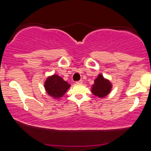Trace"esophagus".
Listing matches in <instances>:
<instances>
[{
  "label": "esophagus",
  "instance_id": "34e87169",
  "mask_svg": "<svg viewBox=\"0 0 151 151\" xmlns=\"http://www.w3.org/2000/svg\"><path fill=\"white\" fill-rule=\"evenodd\" d=\"M76 83H77V84H82V83H83V80H79V81H77L76 82Z\"/></svg>",
  "mask_w": 151,
  "mask_h": 151
}]
</instances>
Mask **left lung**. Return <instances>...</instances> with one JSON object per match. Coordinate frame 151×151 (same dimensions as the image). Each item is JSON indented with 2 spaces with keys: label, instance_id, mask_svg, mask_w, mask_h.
<instances>
[{
  "label": "left lung",
  "instance_id": "obj_1",
  "mask_svg": "<svg viewBox=\"0 0 151 151\" xmlns=\"http://www.w3.org/2000/svg\"><path fill=\"white\" fill-rule=\"evenodd\" d=\"M112 84L108 79H105L101 74L94 80V83L92 85L91 92L93 94L99 98L105 97L111 92Z\"/></svg>",
  "mask_w": 151,
  "mask_h": 151
}]
</instances>
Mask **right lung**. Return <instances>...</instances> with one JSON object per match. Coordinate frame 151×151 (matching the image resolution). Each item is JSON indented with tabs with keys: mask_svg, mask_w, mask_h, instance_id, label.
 <instances>
[{
	"mask_svg": "<svg viewBox=\"0 0 151 151\" xmlns=\"http://www.w3.org/2000/svg\"><path fill=\"white\" fill-rule=\"evenodd\" d=\"M71 85L58 74H53L47 77L44 83V88L48 94L55 99L62 97L70 88Z\"/></svg>",
	"mask_w": 151,
	"mask_h": 151,
	"instance_id": "add662e5",
	"label": "right lung"
}]
</instances>
